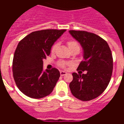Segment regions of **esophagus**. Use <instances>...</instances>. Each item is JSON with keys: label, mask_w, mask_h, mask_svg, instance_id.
Here are the masks:
<instances>
[{"label": "esophagus", "mask_w": 124, "mask_h": 124, "mask_svg": "<svg viewBox=\"0 0 124 124\" xmlns=\"http://www.w3.org/2000/svg\"><path fill=\"white\" fill-rule=\"evenodd\" d=\"M60 75L61 76H64V75H66V73H66V71H61L60 72Z\"/></svg>", "instance_id": "obj_1"}]
</instances>
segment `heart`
Segmentation results:
<instances>
[{
    "label": "heart",
    "instance_id": "1",
    "mask_svg": "<svg viewBox=\"0 0 124 124\" xmlns=\"http://www.w3.org/2000/svg\"><path fill=\"white\" fill-rule=\"evenodd\" d=\"M68 46L70 47V49L72 48V47H79V44H78V43L75 40H70V41L68 42ZM56 46H57V44H54L52 48H51V51H54V49H56ZM59 66L60 67H62V68H65L66 66V63L64 62H61L59 63Z\"/></svg>",
    "mask_w": 124,
    "mask_h": 124
}]
</instances>
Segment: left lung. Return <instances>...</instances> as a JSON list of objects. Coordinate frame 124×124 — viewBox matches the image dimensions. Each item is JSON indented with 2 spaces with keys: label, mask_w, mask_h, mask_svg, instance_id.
Segmentation results:
<instances>
[{
  "label": "left lung",
  "mask_w": 124,
  "mask_h": 124,
  "mask_svg": "<svg viewBox=\"0 0 124 124\" xmlns=\"http://www.w3.org/2000/svg\"><path fill=\"white\" fill-rule=\"evenodd\" d=\"M69 32L84 50V60L78 70L87 71L86 74H72L70 90L79 100H91L100 96L109 83L113 68L111 51L107 42L96 34L75 30Z\"/></svg>",
  "instance_id": "1"
}]
</instances>
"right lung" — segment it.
<instances>
[{
  "label": "right lung",
  "mask_w": 124,
  "mask_h": 124,
  "mask_svg": "<svg viewBox=\"0 0 124 124\" xmlns=\"http://www.w3.org/2000/svg\"><path fill=\"white\" fill-rule=\"evenodd\" d=\"M66 30H44L31 33L21 40L15 51L13 75L25 95L41 98L52 92L60 77L56 68L43 70V60L50 54L54 42Z\"/></svg>",
  "instance_id": "right-lung-1"
}]
</instances>
